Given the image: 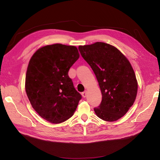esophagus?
<instances>
[{
	"label": "esophagus",
	"instance_id": "esophagus-1",
	"mask_svg": "<svg viewBox=\"0 0 160 160\" xmlns=\"http://www.w3.org/2000/svg\"><path fill=\"white\" fill-rule=\"evenodd\" d=\"M82 96H83V98H86V96H87V91H86L82 93Z\"/></svg>",
	"mask_w": 160,
	"mask_h": 160
}]
</instances>
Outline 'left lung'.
<instances>
[{
  "instance_id": "left-lung-1",
  "label": "left lung",
  "mask_w": 160,
  "mask_h": 160,
  "mask_svg": "<svg viewBox=\"0 0 160 160\" xmlns=\"http://www.w3.org/2000/svg\"><path fill=\"white\" fill-rule=\"evenodd\" d=\"M79 51L93 71L102 94L95 113L107 122L118 120L133 105L137 95L138 82L130 62L108 43L79 46Z\"/></svg>"
}]
</instances>
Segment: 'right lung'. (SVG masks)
<instances>
[{"label": "right lung", "instance_id": "right-lung-1", "mask_svg": "<svg viewBox=\"0 0 160 160\" xmlns=\"http://www.w3.org/2000/svg\"><path fill=\"white\" fill-rule=\"evenodd\" d=\"M79 57L76 47L54 44L37 50L28 63L27 97L37 113L52 123L69 119L82 98L68 75Z\"/></svg>", "mask_w": 160, "mask_h": 160}]
</instances>
